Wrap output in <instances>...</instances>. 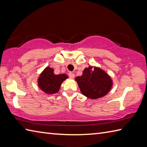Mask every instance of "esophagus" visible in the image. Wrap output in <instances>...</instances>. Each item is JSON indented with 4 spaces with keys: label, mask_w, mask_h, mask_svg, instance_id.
Returning a JSON list of instances; mask_svg holds the SVG:
<instances>
[{
    "label": "esophagus",
    "mask_w": 147,
    "mask_h": 147,
    "mask_svg": "<svg viewBox=\"0 0 147 147\" xmlns=\"http://www.w3.org/2000/svg\"><path fill=\"white\" fill-rule=\"evenodd\" d=\"M68 75L69 76V78H74V74L72 73H69Z\"/></svg>",
    "instance_id": "34e87169"
}]
</instances>
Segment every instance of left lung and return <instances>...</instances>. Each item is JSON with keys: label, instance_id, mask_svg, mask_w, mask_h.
Segmentation results:
<instances>
[{"label": "left lung", "instance_id": "left-lung-1", "mask_svg": "<svg viewBox=\"0 0 147 147\" xmlns=\"http://www.w3.org/2000/svg\"><path fill=\"white\" fill-rule=\"evenodd\" d=\"M75 80L82 94L91 99L105 96L112 86L111 77L101 69L96 67L85 68L82 75L77 76Z\"/></svg>", "mask_w": 147, "mask_h": 147}]
</instances>
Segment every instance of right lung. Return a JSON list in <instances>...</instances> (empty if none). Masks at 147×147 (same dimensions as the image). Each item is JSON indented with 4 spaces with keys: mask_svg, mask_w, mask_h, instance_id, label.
<instances>
[{
    "mask_svg": "<svg viewBox=\"0 0 147 147\" xmlns=\"http://www.w3.org/2000/svg\"><path fill=\"white\" fill-rule=\"evenodd\" d=\"M68 78L65 74H57L54 73V69L47 67L40 74L38 80L40 88L47 94H54L59 92L61 83Z\"/></svg>",
    "mask_w": 147,
    "mask_h": 147,
    "instance_id": "right-lung-1",
    "label": "right lung"
}]
</instances>
